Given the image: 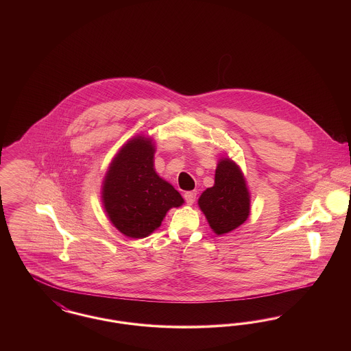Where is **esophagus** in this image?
Here are the masks:
<instances>
[{"mask_svg":"<svg viewBox=\"0 0 351 351\" xmlns=\"http://www.w3.org/2000/svg\"><path fill=\"white\" fill-rule=\"evenodd\" d=\"M196 195H197L196 191H189V192H185V193H184V199H185L188 205H192V204L195 202V200H196Z\"/></svg>","mask_w":351,"mask_h":351,"instance_id":"1","label":"esophagus"}]
</instances>
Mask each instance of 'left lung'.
<instances>
[{"instance_id": "obj_1", "label": "left lung", "mask_w": 351, "mask_h": 351, "mask_svg": "<svg viewBox=\"0 0 351 351\" xmlns=\"http://www.w3.org/2000/svg\"><path fill=\"white\" fill-rule=\"evenodd\" d=\"M199 208L217 235L232 233L250 216L251 196L245 175L230 158L218 160L215 184L199 197Z\"/></svg>"}]
</instances>
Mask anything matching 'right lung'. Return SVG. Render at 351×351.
<instances>
[{
  "instance_id": "1",
  "label": "right lung",
  "mask_w": 351,
  "mask_h": 351,
  "mask_svg": "<svg viewBox=\"0 0 351 351\" xmlns=\"http://www.w3.org/2000/svg\"><path fill=\"white\" fill-rule=\"evenodd\" d=\"M155 142L138 134L114 155L101 185V201L112 225L128 238L149 237L182 195L154 168Z\"/></svg>"
}]
</instances>
